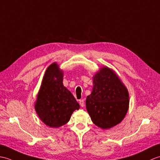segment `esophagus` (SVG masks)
Instances as JSON below:
<instances>
[{"mask_svg": "<svg viewBox=\"0 0 160 160\" xmlns=\"http://www.w3.org/2000/svg\"><path fill=\"white\" fill-rule=\"evenodd\" d=\"M79 104L81 106V107H83L84 106V100H83V99H81V100H79Z\"/></svg>", "mask_w": 160, "mask_h": 160, "instance_id": "esophagus-1", "label": "esophagus"}]
</instances>
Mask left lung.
I'll return each mask as SVG.
<instances>
[{
	"mask_svg": "<svg viewBox=\"0 0 160 160\" xmlns=\"http://www.w3.org/2000/svg\"><path fill=\"white\" fill-rule=\"evenodd\" d=\"M86 98V109L96 125L103 129L118 125L129 108V93L116 73L108 67L95 74Z\"/></svg>",
	"mask_w": 160,
	"mask_h": 160,
	"instance_id": "obj_1",
	"label": "left lung"
}]
</instances>
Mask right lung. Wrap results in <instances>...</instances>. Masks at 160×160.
Listing matches in <instances>:
<instances>
[{"label": "right lung", "instance_id": "add662e5", "mask_svg": "<svg viewBox=\"0 0 160 160\" xmlns=\"http://www.w3.org/2000/svg\"><path fill=\"white\" fill-rule=\"evenodd\" d=\"M35 111L45 125L58 128L68 122L79 105L63 85V72L56 63L46 70L35 103Z\"/></svg>", "mask_w": 160, "mask_h": 160}]
</instances>
